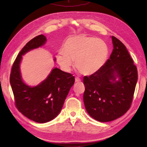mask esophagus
<instances>
[{
	"mask_svg": "<svg viewBox=\"0 0 147 147\" xmlns=\"http://www.w3.org/2000/svg\"><path fill=\"white\" fill-rule=\"evenodd\" d=\"M75 82H81V79H80L79 78H78V77H76L75 78Z\"/></svg>",
	"mask_w": 147,
	"mask_h": 147,
	"instance_id": "obj_1",
	"label": "esophagus"
}]
</instances>
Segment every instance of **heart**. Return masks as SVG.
Returning a JSON list of instances; mask_svg holds the SVG:
<instances>
[{
  "instance_id": "b5f03b06",
  "label": "heart",
  "mask_w": 147,
  "mask_h": 147,
  "mask_svg": "<svg viewBox=\"0 0 147 147\" xmlns=\"http://www.w3.org/2000/svg\"><path fill=\"white\" fill-rule=\"evenodd\" d=\"M109 55V48L102 40L81 35L68 38L63 51L56 55V61L62 69L70 71L74 61L75 66L84 74L91 75L104 66Z\"/></svg>"
}]
</instances>
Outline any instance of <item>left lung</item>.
Segmentation results:
<instances>
[{
    "mask_svg": "<svg viewBox=\"0 0 147 147\" xmlns=\"http://www.w3.org/2000/svg\"><path fill=\"white\" fill-rule=\"evenodd\" d=\"M111 38L113 51L104 66L83 79L85 109L101 122L114 120L130 109L138 80L137 68L125 46L116 37Z\"/></svg>",
    "mask_w": 147,
    "mask_h": 147,
    "instance_id": "obj_1",
    "label": "left lung"
}]
</instances>
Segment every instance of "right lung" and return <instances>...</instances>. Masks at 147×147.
<instances>
[{
    "label": "right lung",
    "instance_id": "right-lung-1",
    "mask_svg": "<svg viewBox=\"0 0 147 147\" xmlns=\"http://www.w3.org/2000/svg\"><path fill=\"white\" fill-rule=\"evenodd\" d=\"M46 40L41 34L28 41L17 56L10 75L16 107L25 117L41 123L49 122L58 115L75 82L72 74L57 67L36 87H31L22 81L20 68L22 56L45 45Z\"/></svg>",
    "mask_w": 147,
    "mask_h": 147
}]
</instances>
